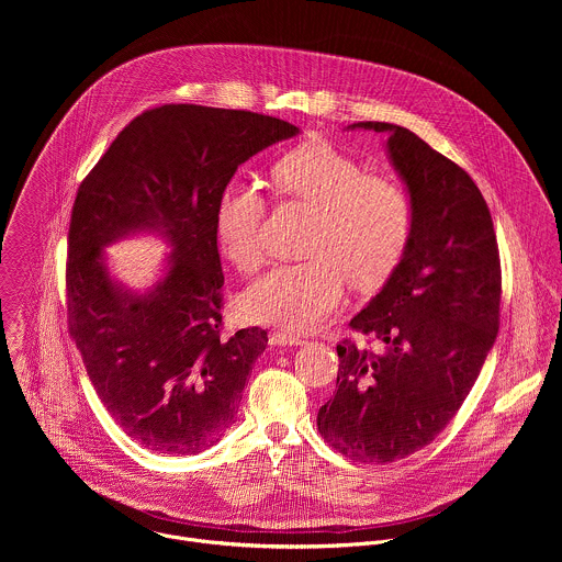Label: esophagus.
<instances>
[{"instance_id":"esophagus-1","label":"esophagus","mask_w":562,"mask_h":562,"mask_svg":"<svg viewBox=\"0 0 562 562\" xmlns=\"http://www.w3.org/2000/svg\"><path fill=\"white\" fill-rule=\"evenodd\" d=\"M270 344H272V346H303L305 339H301L299 335H292V333L277 330V333L270 335Z\"/></svg>"}]
</instances>
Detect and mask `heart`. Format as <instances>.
I'll return each instance as SVG.
<instances>
[{
  "instance_id": "1",
  "label": "heart",
  "mask_w": 562,
  "mask_h": 562,
  "mask_svg": "<svg viewBox=\"0 0 562 562\" xmlns=\"http://www.w3.org/2000/svg\"><path fill=\"white\" fill-rule=\"evenodd\" d=\"M281 199L314 210L303 261L279 263L241 296L250 321L290 333L318 328L344 303L348 279L372 292L390 281L413 236V203L398 181L368 168L330 143L303 145L272 166ZM268 196L250 177L234 175L216 205V238L225 257L255 272L266 259Z\"/></svg>"
}]
</instances>
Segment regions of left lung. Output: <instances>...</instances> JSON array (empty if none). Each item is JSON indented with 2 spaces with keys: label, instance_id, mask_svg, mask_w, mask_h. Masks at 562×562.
<instances>
[{
  "label": "left lung",
  "instance_id": "8db88e82",
  "mask_svg": "<svg viewBox=\"0 0 562 562\" xmlns=\"http://www.w3.org/2000/svg\"><path fill=\"white\" fill-rule=\"evenodd\" d=\"M387 151L413 203V236L398 270L337 346L333 398L318 411L324 441L361 463H392L428 446L474 387L499 326L502 268L491 212L474 179L401 125Z\"/></svg>",
  "mask_w": 562,
  "mask_h": 562
}]
</instances>
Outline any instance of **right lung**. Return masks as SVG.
Here are the masks:
<instances>
[{"label":"right lung","mask_w":562,"mask_h":562,"mask_svg":"<svg viewBox=\"0 0 562 562\" xmlns=\"http://www.w3.org/2000/svg\"><path fill=\"white\" fill-rule=\"evenodd\" d=\"M296 134L248 110L166 103L125 125L78 188L69 333L99 401L143 448L196 454L234 424L268 335H225L216 205L241 161ZM145 228L176 248L161 283L132 295L109 279L100 246Z\"/></svg>","instance_id":"right-lung-1"}]
</instances>
